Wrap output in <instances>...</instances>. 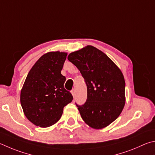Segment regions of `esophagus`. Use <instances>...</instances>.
Instances as JSON below:
<instances>
[{"label": "esophagus", "mask_w": 155, "mask_h": 155, "mask_svg": "<svg viewBox=\"0 0 155 155\" xmlns=\"http://www.w3.org/2000/svg\"><path fill=\"white\" fill-rule=\"evenodd\" d=\"M71 94H72V95L73 97H75V95H76V94H75V89H72V91H71Z\"/></svg>", "instance_id": "esophagus-1"}]
</instances>
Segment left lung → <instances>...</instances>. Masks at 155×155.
I'll use <instances>...</instances> for the list:
<instances>
[{
	"instance_id": "1",
	"label": "left lung",
	"mask_w": 155,
	"mask_h": 155,
	"mask_svg": "<svg viewBox=\"0 0 155 155\" xmlns=\"http://www.w3.org/2000/svg\"><path fill=\"white\" fill-rule=\"evenodd\" d=\"M68 60L80 70L87 88L85 104L77 106L86 124L106 127L116 120L125 104V82L121 70L102 51L91 45L70 53Z\"/></svg>"
}]
</instances>
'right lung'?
<instances>
[{"mask_svg":"<svg viewBox=\"0 0 155 155\" xmlns=\"http://www.w3.org/2000/svg\"><path fill=\"white\" fill-rule=\"evenodd\" d=\"M67 53L48 52L34 64L21 89L20 102L25 116L36 126L48 127L61 117L64 107L73 97L64 89L61 74Z\"/></svg>","mask_w":155,"mask_h":155,"instance_id":"right-lung-1","label":"right lung"}]
</instances>
